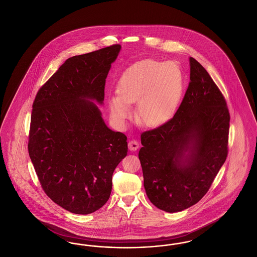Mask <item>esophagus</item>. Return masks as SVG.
Wrapping results in <instances>:
<instances>
[{
	"label": "esophagus",
	"instance_id": "1",
	"mask_svg": "<svg viewBox=\"0 0 257 257\" xmlns=\"http://www.w3.org/2000/svg\"><path fill=\"white\" fill-rule=\"evenodd\" d=\"M139 146H140V144L139 143L137 142V141H130L129 143H128V148H129V150H131V151H136L138 148H139Z\"/></svg>",
	"mask_w": 257,
	"mask_h": 257
}]
</instances>
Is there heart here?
<instances>
[{"instance_id":"1","label":"heart","mask_w":257,"mask_h":257,"mask_svg":"<svg viewBox=\"0 0 257 257\" xmlns=\"http://www.w3.org/2000/svg\"><path fill=\"white\" fill-rule=\"evenodd\" d=\"M184 89V73L176 62L147 59L137 63L118 80L117 95L108 96L111 117L123 125L132 114L130 105L137 103L136 114L141 123L162 126L177 113Z\"/></svg>"}]
</instances>
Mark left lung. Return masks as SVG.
Listing matches in <instances>:
<instances>
[{
  "label": "left lung",
  "mask_w": 257,
  "mask_h": 257,
  "mask_svg": "<svg viewBox=\"0 0 257 257\" xmlns=\"http://www.w3.org/2000/svg\"><path fill=\"white\" fill-rule=\"evenodd\" d=\"M189 65L190 81L173 118L141 136L139 158L146 195L170 213L205 195L227 155L226 100L199 62L189 57Z\"/></svg>",
  "instance_id": "left-lung-1"
}]
</instances>
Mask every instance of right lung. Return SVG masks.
<instances>
[{
	"label": "right lung",
	"instance_id": "add662e5",
	"mask_svg": "<svg viewBox=\"0 0 257 257\" xmlns=\"http://www.w3.org/2000/svg\"><path fill=\"white\" fill-rule=\"evenodd\" d=\"M120 50L113 45L67 59L32 105V165L46 194L72 213L90 214L106 204L113 171L127 155L126 136L106 125L97 105Z\"/></svg>",
	"mask_w": 257,
	"mask_h": 257
}]
</instances>
